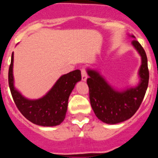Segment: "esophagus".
I'll return each mask as SVG.
<instances>
[{"label": "esophagus", "instance_id": "34e87169", "mask_svg": "<svg viewBox=\"0 0 158 158\" xmlns=\"http://www.w3.org/2000/svg\"><path fill=\"white\" fill-rule=\"evenodd\" d=\"M87 78H88V75H87V73H86L85 69H81V79L83 81H87Z\"/></svg>", "mask_w": 158, "mask_h": 158}]
</instances>
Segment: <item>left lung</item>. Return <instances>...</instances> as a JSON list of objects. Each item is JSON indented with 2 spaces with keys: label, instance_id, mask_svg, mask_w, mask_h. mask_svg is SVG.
Returning a JSON list of instances; mask_svg holds the SVG:
<instances>
[{
  "label": "left lung",
  "instance_id": "left-lung-1",
  "mask_svg": "<svg viewBox=\"0 0 158 158\" xmlns=\"http://www.w3.org/2000/svg\"><path fill=\"white\" fill-rule=\"evenodd\" d=\"M128 36L135 40L131 45L141 57L138 71L139 81L136 85L118 89L108 83L99 70L86 69L89 77L87 84L91 106L96 116L104 123L117 124L133 116L140 107L148 87L149 70L146 52L133 35Z\"/></svg>",
  "mask_w": 158,
  "mask_h": 158
}]
</instances>
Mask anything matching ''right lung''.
<instances>
[{"label": "right lung", "instance_id": "1", "mask_svg": "<svg viewBox=\"0 0 158 158\" xmlns=\"http://www.w3.org/2000/svg\"><path fill=\"white\" fill-rule=\"evenodd\" d=\"M14 53L8 70V84L12 98L22 115L32 123L42 127H55L65 119L68 100L76 84L81 80L79 69L62 75L45 95L28 99L15 87L13 76Z\"/></svg>", "mask_w": 158, "mask_h": 158}]
</instances>
